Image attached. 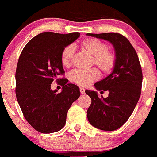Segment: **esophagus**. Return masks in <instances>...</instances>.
<instances>
[{
    "label": "esophagus",
    "mask_w": 157,
    "mask_h": 157,
    "mask_svg": "<svg viewBox=\"0 0 157 157\" xmlns=\"http://www.w3.org/2000/svg\"><path fill=\"white\" fill-rule=\"evenodd\" d=\"M80 93H81V94H85V89H83V88H82V87H80Z\"/></svg>",
    "instance_id": "obj_1"
}]
</instances>
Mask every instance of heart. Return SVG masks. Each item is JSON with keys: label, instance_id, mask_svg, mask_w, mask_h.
Returning <instances> with one entry per match:
<instances>
[{"label": "heart", "instance_id": "heart-1", "mask_svg": "<svg viewBox=\"0 0 157 157\" xmlns=\"http://www.w3.org/2000/svg\"><path fill=\"white\" fill-rule=\"evenodd\" d=\"M80 48L90 54L92 64L95 65L103 74H109L115 68L116 63V55L112 50L108 49L106 42L98 39L90 38L84 39L80 43ZM74 48L66 46L61 52V63L63 66L69 67L74 55ZM71 81L81 86H86L99 78V72L95 68L89 70L72 71L69 75Z\"/></svg>", "mask_w": 157, "mask_h": 157}]
</instances>
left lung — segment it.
<instances>
[{"instance_id": "1", "label": "left lung", "mask_w": 157, "mask_h": 157, "mask_svg": "<svg viewBox=\"0 0 157 157\" xmlns=\"http://www.w3.org/2000/svg\"><path fill=\"white\" fill-rule=\"evenodd\" d=\"M87 36L104 39L113 44L116 63L113 71L104 80L94 83L101 94L107 91V98H100L97 92L86 90L92 99L87 118L93 127L113 131L128 120L141 95L142 67L134 48L126 37L117 33H104Z\"/></svg>"}]
</instances>
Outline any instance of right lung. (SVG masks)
Segmentation results:
<instances>
[{"mask_svg": "<svg viewBox=\"0 0 157 157\" xmlns=\"http://www.w3.org/2000/svg\"><path fill=\"white\" fill-rule=\"evenodd\" d=\"M80 37V33L60 34L44 32L30 40L22 50L15 71V94L25 119L37 131L51 133L63 128L72 103L80 89L67 83L61 52ZM61 81L62 92L52 90L53 80Z\"/></svg>", "mask_w": 157, "mask_h": 157, "instance_id": "right-lung-1", "label": "right lung"}]
</instances>
